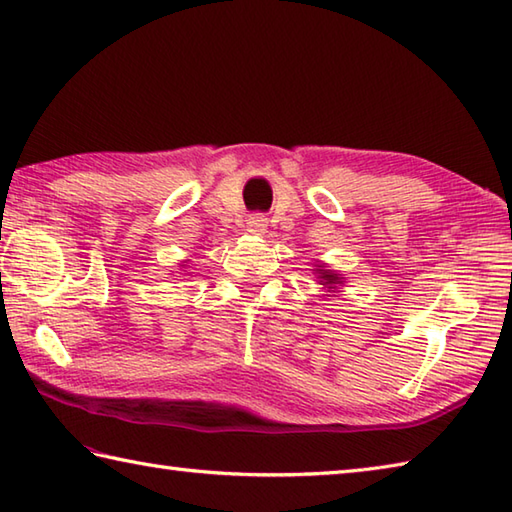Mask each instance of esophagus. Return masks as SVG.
Masks as SVG:
<instances>
[{
	"label": "esophagus",
	"instance_id": "obj_1",
	"mask_svg": "<svg viewBox=\"0 0 512 512\" xmlns=\"http://www.w3.org/2000/svg\"><path fill=\"white\" fill-rule=\"evenodd\" d=\"M266 231H268V220H266L264 215L248 217V222H246V233H248V235L262 237Z\"/></svg>",
	"mask_w": 512,
	"mask_h": 512
}]
</instances>
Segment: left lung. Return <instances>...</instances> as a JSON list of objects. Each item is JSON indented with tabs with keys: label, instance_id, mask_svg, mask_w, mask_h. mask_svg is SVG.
<instances>
[{
	"label": "left lung",
	"instance_id": "8db88e82",
	"mask_svg": "<svg viewBox=\"0 0 512 512\" xmlns=\"http://www.w3.org/2000/svg\"><path fill=\"white\" fill-rule=\"evenodd\" d=\"M312 275L317 277V284L321 288H325V292H328V295H325V297H330V295H334V292H339V288L343 286V281H345V277L341 273H336V270H330L328 264H323V262H319L317 266H314V273Z\"/></svg>",
	"mask_w": 512,
	"mask_h": 512
}]
</instances>
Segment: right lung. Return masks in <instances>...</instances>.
<instances>
[{
    "label": "right lung",
    "mask_w": 512,
    "mask_h": 512,
    "mask_svg": "<svg viewBox=\"0 0 512 512\" xmlns=\"http://www.w3.org/2000/svg\"><path fill=\"white\" fill-rule=\"evenodd\" d=\"M187 264H189V259H184V262H182L180 266H182V268H187Z\"/></svg>",
    "instance_id": "add662e5"
}]
</instances>
